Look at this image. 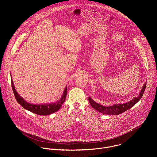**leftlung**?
<instances>
[{
	"instance_id": "obj_1",
	"label": "left lung",
	"mask_w": 157,
	"mask_h": 157,
	"mask_svg": "<svg viewBox=\"0 0 157 157\" xmlns=\"http://www.w3.org/2000/svg\"><path fill=\"white\" fill-rule=\"evenodd\" d=\"M146 84L147 82H145V84L143 86L142 90L140 91L137 97L133 98L132 100L126 103L114 104L113 105H109V106H104L101 104L96 103L90 97H89V101L91 105L93 107V108L99 111L101 113L107 114V115H119L123 113L124 112L126 111L127 110L130 109L132 106H133L140 100L145 90Z\"/></svg>"
}]
</instances>
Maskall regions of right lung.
Returning <instances> with one entry per match:
<instances>
[{"mask_svg": "<svg viewBox=\"0 0 157 157\" xmlns=\"http://www.w3.org/2000/svg\"><path fill=\"white\" fill-rule=\"evenodd\" d=\"M11 84L12 90L14 93L15 98L18 102V103L23 107L26 110H28L32 113L40 115V116H47L52 114L55 112L58 111L60 107H61L62 104L64 103L67 94V87H65L64 92L63 93V95L55 103H50V104H30L27 102H26L23 98H22L16 91L15 86L13 84V82L12 80V78L11 77Z\"/></svg>", "mask_w": 157, "mask_h": 157, "instance_id": "obj_1", "label": "right lung"}]
</instances>
